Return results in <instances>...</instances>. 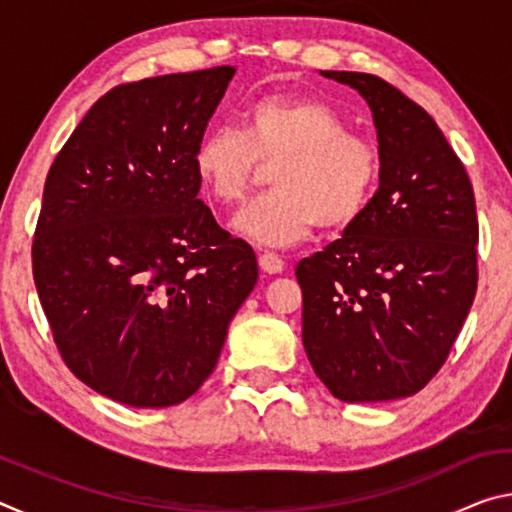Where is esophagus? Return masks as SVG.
Returning <instances> with one entry per match:
<instances>
[{
    "label": "esophagus",
    "mask_w": 512,
    "mask_h": 512,
    "mask_svg": "<svg viewBox=\"0 0 512 512\" xmlns=\"http://www.w3.org/2000/svg\"><path fill=\"white\" fill-rule=\"evenodd\" d=\"M259 266H262V271L275 275V273H282L284 262L280 255L271 253V250H264V253H259Z\"/></svg>",
    "instance_id": "obj_1"
}]
</instances>
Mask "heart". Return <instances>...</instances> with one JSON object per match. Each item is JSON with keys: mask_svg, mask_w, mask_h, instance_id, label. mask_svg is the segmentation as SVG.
Returning <instances> with one entry per match:
<instances>
[{"mask_svg": "<svg viewBox=\"0 0 512 512\" xmlns=\"http://www.w3.org/2000/svg\"><path fill=\"white\" fill-rule=\"evenodd\" d=\"M259 164H275V192L241 210L232 228L262 246L298 244L316 223L348 228L366 212L381 169L377 146L314 97L255 99L241 112L239 131L212 128L194 149L198 183L223 207L246 201Z\"/></svg>", "mask_w": 512, "mask_h": 512, "instance_id": "1", "label": "heart"}]
</instances>
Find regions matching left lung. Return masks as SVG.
Listing matches in <instances>:
<instances>
[{"label":"left lung","instance_id":"left-lung-1","mask_svg":"<svg viewBox=\"0 0 512 512\" xmlns=\"http://www.w3.org/2000/svg\"><path fill=\"white\" fill-rule=\"evenodd\" d=\"M368 101L379 189L357 221L296 266L302 343L343 402L422 391L476 296L479 219L470 176L436 121L379 76L323 72Z\"/></svg>","mask_w":512,"mask_h":512}]
</instances>
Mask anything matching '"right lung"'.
<instances>
[{"label":"right lung","instance_id":"add662e5","mask_svg":"<svg viewBox=\"0 0 512 512\" xmlns=\"http://www.w3.org/2000/svg\"><path fill=\"white\" fill-rule=\"evenodd\" d=\"M235 67L121 83L74 128L45 180L31 262L65 366L135 409L192 397L257 284L214 221L194 149Z\"/></svg>","mask_w":512,"mask_h":512}]
</instances>
